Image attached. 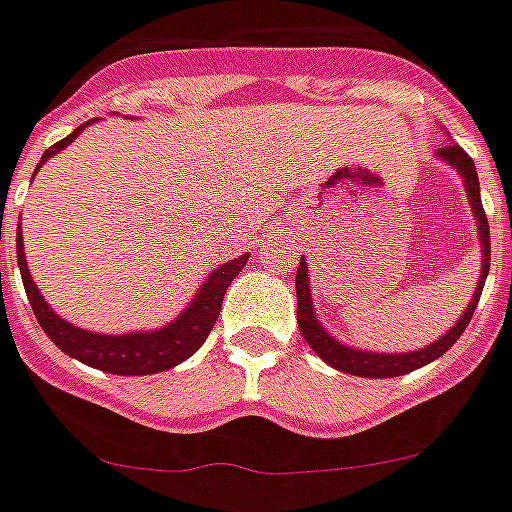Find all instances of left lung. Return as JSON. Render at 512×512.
Instances as JSON below:
<instances>
[{
	"mask_svg": "<svg viewBox=\"0 0 512 512\" xmlns=\"http://www.w3.org/2000/svg\"><path fill=\"white\" fill-rule=\"evenodd\" d=\"M440 156H443L448 164L459 169L461 178H464V186H467V197H470V205L475 210V221H478L480 229V245H483V275H480L478 291L472 297L470 307L464 310V315L459 318V324L453 326L451 332L443 334L437 343L426 345L421 351L413 353H370V351H353V348H345L337 340H332L329 334L318 326L313 315V305H310V288H307V264L305 259L299 261L297 270V324L302 329V337L307 340V345L313 348L321 359L334 367V370L348 372V375H359V378H397V375H405V372H413L418 367H424L429 361L440 359L448 348H451L456 340L461 337V332L470 324L472 313L480 302V291H483V283H486V275H489L491 267V234H489V218L483 213V205H480V183L478 172H475V161L467 156V151L451 142L440 148Z\"/></svg>",
	"mask_w": 512,
	"mask_h": 512,
	"instance_id": "left-lung-1",
	"label": "left lung"
}]
</instances>
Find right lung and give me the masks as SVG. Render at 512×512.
<instances>
[{"label": "right lung", "mask_w": 512, "mask_h": 512, "mask_svg": "<svg viewBox=\"0 0 512 512\" xmlns=\"http://www.w3.org/2000/svg\"><path fill=\"white\" fill-rule=\"evenodd\" d=\"M83 126H78L64 140L51 145L48 151L42 153V161H48L53 153H59L64 145L75 140L83 132ZM40 164H37V169H40ZM15 251H18V267H21L26 297L32 302L34 315H37V321L45 329V334L51 337L53 343L59 345L61 351L69 353L72 359L83 361L88 367H96V370L102 372H113V375H153V372H164L169 367L180 364V361H186L191 353L197 351L199 345L205 343L207 334L213 332L215 318H218L221 305H224L226 288H229V283L237 278V272L248 261V256H240V259L218 267L205 280V286L199 288L197 299L186 307V313L180 315L175 324L164 326L159 332H137L110 337V334L83 332V329L67 324L64 318L53 313L51 307L45 305V299L40 297V291L34 286L29 270H26L21 232L15 237Z\"/></svg>", "instance_id": "add662e5"}]
</instances>
